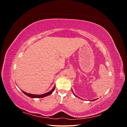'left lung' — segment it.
<instances>
[{
    "label": "left lung",
    "instance_id": "8db88e82",
    "mask_svg": "<svg viewBox=\"0 0 127 127\" xmlns=\"http://www.w3.org/2000/svg\"><path fill=\"white\" fill-rule=\"evenodd\" d=\"M74 95L75 96H76V95H75V94H74ZM77 97H78V96H77ZM96 99H93V101H95V100H96Z\"/></svg>",
    "mask_w": 127,
    "mask_h": 127
}]
</instances>
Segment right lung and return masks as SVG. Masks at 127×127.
<instances>
[{
    "label": "right lung",
    "instance_id": "obj_1",
    "mask_svg": "<svg viewBox=\"0 0 127 127\" xmlns=\"http://www.w3.org/2000/svg\"><path fill=\"white\" fill-rule=\"evenodd\" d=\"M55 88V86H54V87L52 88V90L51 91L48 92V93H45V94H42V95H34V94L27 93H26V92L23 91H22V92H23L24 94H25L27 96H28L30 97H32V98H42V97H45V96H48V95H50V94H51L52 92L54 91Z\"/></svg>",
    "mask_w": 127,
    "mask_h": 127
}]
</instances>
